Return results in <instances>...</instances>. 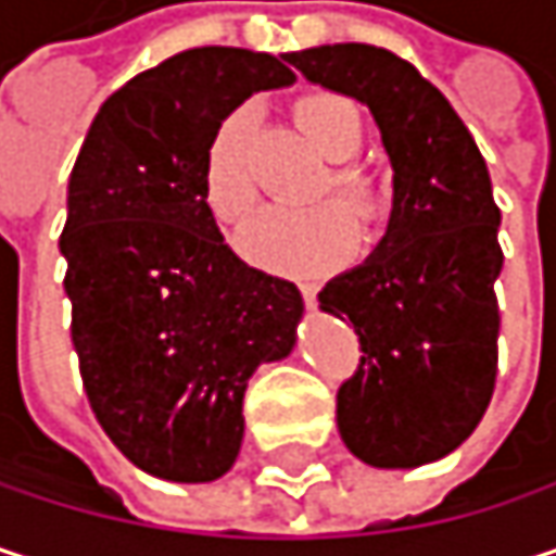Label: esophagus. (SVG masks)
Instances as JSON below:
<instances>
[{"label":"esophagus","instance_id":"34e87169","mask_svg":"<svg viewBox=\"0 0 556 556\" xmlns=\"http://www.w3.org/2000/svg\"><path fill=\"white\" fill-rule=\"evenodd\" d=\"M299 292H302L305 305L315 308V302H318V286H315V282H299Z\"/></svg>","mask_w":556,"mask_h":556}]
</instances>
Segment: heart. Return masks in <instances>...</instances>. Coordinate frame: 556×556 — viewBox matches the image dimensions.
<instances>
[{"label":"heart","mask_w":556,"mask_h":556,"mask_svg":"<svg viewBox=\"0 0 556 556\" xmlns=\"http://www.w3.org/2000/svg\"><path fill=\"white\" fill-rule=\"evenodd\" d=\"M295 118L305 138L334 167L321 182L325 192H338L361 218L377 222L387 208V189L367 167L354 164L364 148L361 105L344 92H308L295 102ZM254 131L257 109L238 105L212 135L202 161V195L215 218L238 222L257 199L254 182ZM351 207V208H352ZM350 208V210H351ZM341 202H321L308 208H261L238 228V251L277 274L318 277L348 264L361 248V222Z\"/></svg>","instance_id":"1"}]
</instances>
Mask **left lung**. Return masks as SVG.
<instances>
[{"mask_svg": "<svg viewBox=\"0 0 556 556\" xmlns=\"http://www.w3.org/2000/svg\"><path fill=\"white\" fill-rule=\"evenodd\" d=\"M282 56L361 99L395 169L377 254L318 292L361 341V364L338 387V431L370 467L441 460L473 434L500 374L502 212L486 161L441 89L387 48Z\"/></svg>", "mask_w": 556, "mask_h": 556, "instance_id": "8db88e82", "label": "left lung"}]
</instances>
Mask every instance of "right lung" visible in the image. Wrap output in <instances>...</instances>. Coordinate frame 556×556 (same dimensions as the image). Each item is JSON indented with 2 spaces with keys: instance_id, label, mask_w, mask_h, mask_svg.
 Returning a JSON list of instances; mask_svg holds the SVG:
<instances>
[{
  "instance_id": "obj_1",
  "label": "right lung",
  "mask_w": 556,
  "mask_h": 556,
  "mask_svg": "<svg viewBox=\"0 0 556 556\" xmlns=\"http://www.w3.org/2000/svg\"><path fill=\"white\" fill-rule=\"evenodd\" d=\"M289 83L286 56L182 51L105 99L70 173L60 254L79 377L102 431L151 477L228 473L251 374L295 344V282L248 267L202 195L215 128Z\"/></svg>"
}]
</instances>
